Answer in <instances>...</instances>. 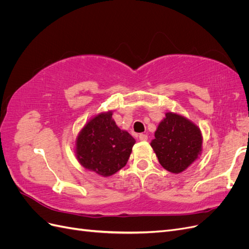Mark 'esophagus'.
Listing matches in <instances>:
<instances>
[{
    "label": "esophagus",
    "mask_w": 249,
    "mask_h": 249,
    "mask_svg": "<svg viewBox=\"0 0 249 249\" xmlns=\"http://www.w3.org/2000/svg\"><path fill=\"white\" fill-rule=\"evenodd\" d=\"M147 135L146 134H140L139 135V139L141 140V141H146L147 140Z\"/></svg>",
    "instance_id": "1"
}]
</instances>
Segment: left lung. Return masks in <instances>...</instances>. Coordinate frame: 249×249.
<instances>
[{"mask_svg": "<svg viewBox=\"0 0 249 249\" xmlns=\"http://www.w3.org/2000/svg\"><path fill=\"white\" fill-rule=\"evenodd\" d=\"M158 160L169 172L180 173L198 159L202 150L200 129L191 120L167 112L150 142Z\"/></svg>", "mask_w": 249, "mask_h": 249, "instance_id": "left-lung-1", "label": "left lung"}]
</instances>
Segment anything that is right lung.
Listing matches in <instances>:
<instances>
[{
  "instance_id": "right-lung-1",
  "label": "right lung",
  "mask_w": 249,
  "mask_h": 249,
  "mask_svg": "<svg viewBox=\"0 0 249 249\" xmlns=\"http://www.w3.org/2000/svg\"><path fill=\"white\" fill-rule=\"evenodd\" d=\"M135 142L129 133L116 125L111 111L102 112L79 133L76 157L84 168L110 177L125 166Z\"/></svg>"
}]
</instances>
